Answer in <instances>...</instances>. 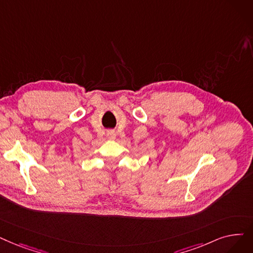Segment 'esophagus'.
I'll return each instance as SVG.
<instances>
[{
    "mask_svg": "<svg viewBox=\"0 0 253 253\" xmlns=\"http://www.w3.org/2000/svg\"><path fill=\"white\" fill-rule=\"evenodd\" d=\"M108 136H109V137H114V133H113V132H109V133H108Z\"/></svg>",
    "mask_w": 253,
    "mask_h": 253,
    "instance_id": "1",
    "label": "esophagus"
}]
</instances>
